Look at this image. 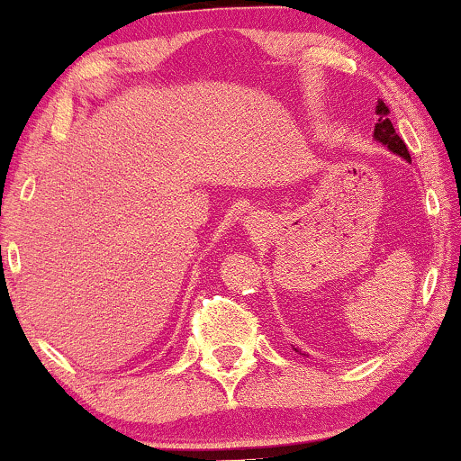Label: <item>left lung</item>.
I'll return each instance as SVG.
<instances>
[{
    "label": "left lung",
    "instance_id": "8db88e82",
    "mask_svg": "<svg viewBox=\"0 0 461 461\" xmlns=\"http://www.w3.org/2000/svg\"><path fill=\"white\" fill-rule=\"evenodd\" d=\"M375 113L380 115V120H378V124H375V129H374V140L380 141L382 146L389 148L391 152L399 154V157H402V158L410 160V154H408L406 143H403L402 137H399L397 132H395V129H393L391 120L386 118V115H389V107H386V104L382 103V101H378V107H375Z\"/></svg>",
    "mask_w": 461,
    "mask_h": 461
}]
</instances>
